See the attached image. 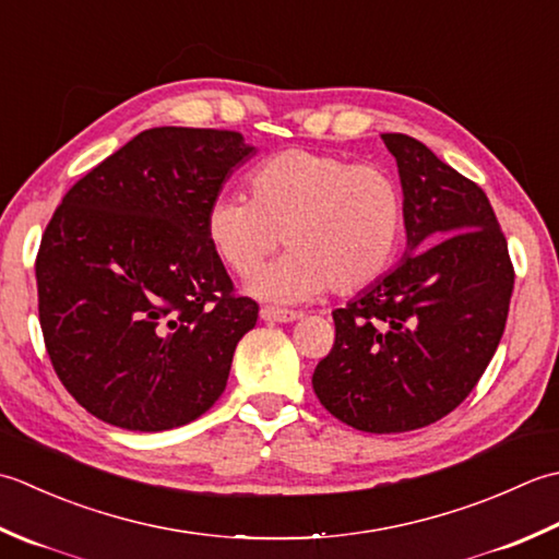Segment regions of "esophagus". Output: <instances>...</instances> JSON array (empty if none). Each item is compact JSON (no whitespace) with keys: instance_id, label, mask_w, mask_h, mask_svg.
Returning a JSON list of instances; mask_svg holds the SVG:
<instances>
[{"instance_id":"1","label":"esophagus","mask_w":559,"mask_h":559,"mask_svg":"<svg viewBox=\"0 0 559 559\" xmlns=\"http://www.w3.org/2000/svg\"><path fill=\"white\" fill-rule=\"evenodd\" d=\"M260 318H263V321H272V323H292V321H299L301 313L287 311V309H275V306H265V309H260Z\"/></svg>"}]
</instances>
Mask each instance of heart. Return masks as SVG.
Instances as JSON below:
<instances>
[{"label": "heart", "instance_id": "heart-1", "mask_svg": "<svg viewBox=\"0 0 559 559\" xmlns=\"http://www.w3.org/2000/svg\"><path fill=\"white\" fill-rule=\"evenodd\" d=\"M250 200L224 195L207 210V241L234 275L248 277L282 246L277 263L248 282L258 299L309 301L325 287L357 292L397 255L405 200L379 164L289 150L265 158L248 178Z\"/></svg>", "mask_w": 559, "mask_h": 559}]
</instances>
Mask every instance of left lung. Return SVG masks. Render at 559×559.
<instances>
[{"mask_svg":"<svg viewBox=\"0 0 559 559\" xmlns=\"http://www.w3.org/2000/svg\"><path fill=\"white\" fill-rule=\"evenodd\" d=\"M405 200L401 263L333 311L313 391L345 425L395 435L437 423L480 381L502 340L514 267L483 188L401 132L381 134Z\"/></svg>","mask_w":559,"mask_h":559,"instance_id":"1","label":"left lung"}]
</instances>
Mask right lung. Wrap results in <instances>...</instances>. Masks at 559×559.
Returning a JSON list of instances; mask_svg holds the SVG:
<instances>
[{"label": "right lung", "mask_w": 559, "mask_h": 559, "mask_svg": "<svg viewBox=\"0 0 559 559\" xmlns=\"http://www.w3.org/2000/svg\"><path fill=\"white\" fill-rule=\"evenodd\" d=\"M255 146L152 128L70 188L43 234L38 313L74 401L112 427H183L219 401L258 304L236 296L204 222Z\"/></svg>", "instance_id": "add662e5"}]
</instances>
